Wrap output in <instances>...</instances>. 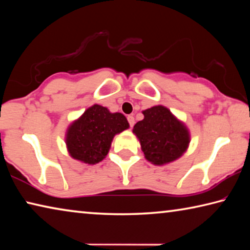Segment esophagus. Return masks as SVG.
<instances>
[{"instance_id":"obj_1","label":"esophagus","mask_w":250,"mask_h":250,"mask_svg":"<svg viewBox=\"0 0 250 250\" xmlns=\"http://www.w3.org/2000/svg\"><path fill=\"white\" fill-rule=\"evenodd\" d=\"M128 122L131 128H132L133 125H134V117L133 116H128Z\"/></svg>"}]
</instances>
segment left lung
Wrapping results in <instances>:
<instances>
[{
  "label": "left lung",
  "instance_id": "1",
  "mask_svg": "<svg viewBox=\"0 0 250 250\" xmlns=\"http://www.w3.org/2000/svg\"><path fill=\"white\" fill-rule=\"evenodd\" d=\"M143 120L133 126L145 158L154 166H164L183 155L191 135L183 122L164 105H154L142 111Z\"/></svg>",
  "mask_w": 250,
  "mask_h": 250
}]
</instances>
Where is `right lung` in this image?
<instances>
[{"instance_id": "obj_1", "label": "right lung", "mask_w": 250, "mask_h": 250, "mask_svg": "<svg viewBox=\"0 0 250 250\" xmlns=\"http://www.w3.org/2000/svg\"><path fill=\"white\" fill-rule=\"evenodd\" d=\"M129 128L126 118L120 112L94 104L66 131V146L71 158L86 164H97L108 154L116 134Z\"/></svg>"}]
</instances>
